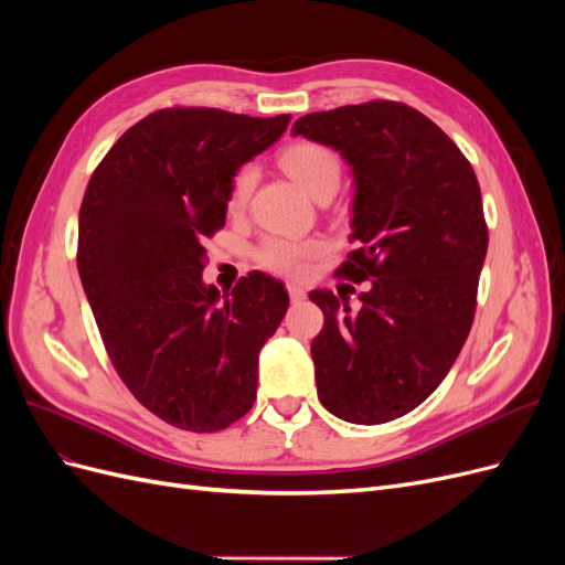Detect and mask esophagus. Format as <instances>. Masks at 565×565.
I'll return each instance as SVG.
<instances>
[{
	"instance_id": "obj_1",
	"label": "esophagus",
	"mask_w": 565,
	"mask_h": 565,
	"mask_svg": "<svg viewBox=\"0 0 565 565\" xmlns=\"http://www.w3.org/2000/svg\"><path fill=\"white\" fill-rule=\"evenodd\" d=\"M287 292H289V299H292V301H301V299H306V292H303V289H301L299 285H295V282H289V285H287Z\"/></svg>"
}]
</instances>
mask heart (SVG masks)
<instances>
[{"label": "heart", "instance_id": "heart-1", "mask_svg": "<svg viewBox=\"0 0 565 565\" xmlns=\"http://www.w3.org/2000/svg\"><path fill=\"white\" fill-rule=\"evenodd\" d=\"M280 164L285 172L292 177L306 193L313 200L322 198L324 193H334L341 179V162L334 152L313 141H301L285 148L280 156ZM256 183V167L243 164L237 169L231 191H228V210L243 212L249 202V195ZM322 252V243L318 241H295V237L285 235H268L262 245L256 247L254 256L256 264L273 273H282V276H301L309 268L313 256Z\"/></svg>", "mask_w": 565, "mask_h": 565}]
</instances>
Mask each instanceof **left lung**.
Returning a JSON list of instances; mask_svg holds the SVG:
<instances>
[{
    "label": "left lung",
    "mask_w": 565,
    "mask_h": 565,
    "mask_svg": "<svg viewBox=\"0 0 565 565\" xmlns=\"http://www.w3.org/2000/svg\"><path fill=\"white\" fill-rule=\"evenodd\" d=\"M292 134L349 162L361 247L337 276L370 280L358 311L332 289L309 295L324 316L318 398L344 422L384 424L431 396L469 337L488 252L481 188L450 136L396 100L303 115Z\"/></svg>",
    "instance_id": "1"
}]
</instances>
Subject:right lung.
<instances>
[{"mask_svg":"<svg viewBox=\"0 0 565 565\" xmlns=\"http://www.w3.org/2000/svg\"><path fill=\"white\" fill-rule=\"evenodd\" d=\"M289 115L164 108L129 127L89 179L77 268L119 380L152 415L212 434L249 413L259 351L289 306L262 270L221 297L202 282L204 237L226 224L237 169Z\"/></svg>","mask_w":565,"mask_h":565,"instance_id":"right-lung-1","label":"right lung"}]
</instances>
